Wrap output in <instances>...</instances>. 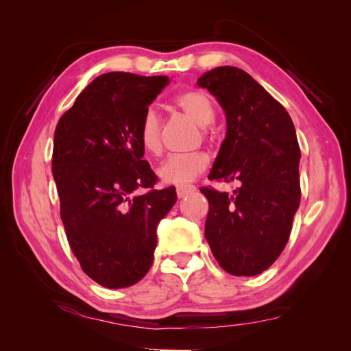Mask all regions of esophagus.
<instances>
[{
  "instance_id": "1",
  "label": "esophagus",
  "mask_w": 351,
  "mask_h": 351,
  "mask_svg": "<svg viewBox=\"0 0 351 351\" xmlns=\"http://www.w3.org/2000/svg\"><path fill=\"white\" fill-rule=\"evenodd\" d=\"M176 192H177V196L182 199V197H186L189 195L195 193L196 192V187L195 186H180V187H177Z\"/></svg>"
}]
</instances>
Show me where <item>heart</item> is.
Masks as SVG:
<instances>
[{"instance_id":"obj_1","label":"heart","mask_w":351,"mask_h":351,"mask_svg":"<svg viewBox=\"0 0 351 351\" xmlns=\"http://www.w3.org/2000/svg\"><path fill=\"white\" fill-rule=\"evenodd\" d=\"M176 107L184 112L200 125V134L205 141H210L212 134L206 125L215 119V108L209 95L205 90L192 89L178 93L174 98ZM161 119L154 108H147L142 117L137 130V137L145 154L155 156L161 152ZM209 164V158L204 152H192L184 155H173L158 167V177L165 184L184 186L193 182L205 171Z\"/></svg>"}]
</instances>
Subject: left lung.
Masks as SVG:
<instances>
[{
    "label": "left lung",
    "mask_w": 351,
    "mask_h": 351,
    "mask_svg": "<svg viewBox=\"0 0 351 351\" xmlns=\"http://www.w3.org/2000/svg\"><path fill=\"white\" fill-rule=\"evenodd\" d=\"M197 84L214 95L227 119L209 180L240 182L232 195L200 187L209 202L205 237L222 269L252 277L277 261L300 205L295 129L282 105L241 69L217 67Z\"/></svg>",
    "instance_id": "obj_1"
}]
</instances>
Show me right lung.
<instances>
[{"instance_id":"add662e5","label":"right lung","mask_w":351,"mask_h":351,"mask_svg":"<svg viewBox=\"0 0 351 351\" xmlns=\"http://www.w3.org/2000/svg\"><path fill=\"white\" fill-rule=\"evenodd\" d=\"M167 76L114 71L98 76L61 115L52 176L70 249L83 272L107 289L141 281L154 262L156 227L177 200L154 189L137 130ZM147 188L143 195L135 190Z\"/></svg>"}]
</instances>
